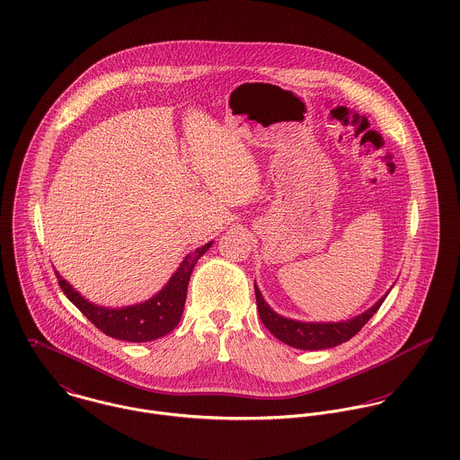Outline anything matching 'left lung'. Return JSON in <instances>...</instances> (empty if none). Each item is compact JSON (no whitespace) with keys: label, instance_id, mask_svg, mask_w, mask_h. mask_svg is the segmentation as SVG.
Instances as JSON below:
<instances>
[{"label":"left lung","instance_id":"left-lung-1","mask_svg":"<svg viewBox=\"0 0 460 460\" xmlns=\"http://www.w3.org/2000/svg\"><path fill=\"white\" fill-rule=\"evenodd\" d=\"M388 294L390 290L374 306H370L367 312L352 319L338 321V323H303V321L287 319L276 314L263 299L261 288L255 285L257 306H259V315L262 319L263 326L283 343L301 350H323L350 340L374 317V314L379 310V306L383 305Z\"/></svg>","mask_w":460,"mask_h":460}]
</instances>
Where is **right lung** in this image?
Masks as SVG:
<instances>
[{"mask_svg": "<svg viewBox=\"0 0 460 460\" xmlns=\"http://www.w3.org/2000/svg\"><path fill=\"white\" fill-rule=\"evenodd\" d=\"M210 246L212 241L203 244L201 248H197L193 253L186 255L184 261L177 267V270L168 279V283L155 296L143 303L124 308H106L93 305L64 279L58 270L57 278L70 303L75 305V308H79V312L104 334L136 343L152 341L168 334L181 323L191 272L197 265L198 259L203 257Z\"/></svg>", "mask_w": 460, "mask_h": 460, "instance_id": "obj_1", "label": "right lung"}]
</instances>
